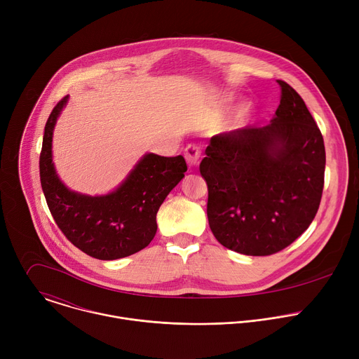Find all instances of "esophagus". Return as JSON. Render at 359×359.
<instances>
[{
    "instance_id": "34e87169",
    "label": "esophagus",
    "mask_w": 359,
    "mask_h": 359,
    "mask_svg": "<svg viewBox=\"0 0 359 359\" xmlns=\"http://www.w3.org/2000/svg\"><path fill=\"white\" fill-rule=\"evenodd\" d=\"M184 158L186 162L190 168H196L198 165V159H200V150L196 146H187L184 150Z\"/></svg>"
}]
</instances>
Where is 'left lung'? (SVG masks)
I'll use <instances>...</instances> for the list:
<instances>
[{
	"mask_svg": "<svg viewBox=\"0 0 359 359\" xmlns=\"http://www.w3.org/2000/svg\"><path fill=\"white\" fill-rule=\"evenodd\" d=\"M278 83L270 125L213 136L200 163L209 226L220 244L245 255L290 245L314 220L323 196V135L302 97Z\"/></svg>",
	"mask_w": 359,
	"mask_h": 359,
	"instance_id": "8db88e82",
	"label": "left lung"
}]
</instances>
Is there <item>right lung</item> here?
Masks as SVG:
<instances>
[{
	"label": "right lung",
	"instance_id": "obj_1",
	"mask_svg": "<svg viewBox=\"0 0 359 359\" xmlns=\"http://www.w3.org/2000/svg\"><path fill=\"white\" fill-rule=\"evenodd\" d=\"M69 96L50 112L43 132L39 176L46 204L65 237L97 260H118L144 248L156 234V215L187 170L182 155L144 153L111 193L89 196L68 189L53 162V136Z\"/></svg>",
	"mask_w": 359,
	"mask_h": 359
}]
</instances>
